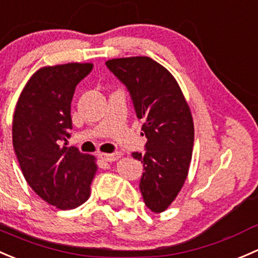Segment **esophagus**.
I'll return each instance as SVG.
<instances>
[{
    "label": "esophagus",
    "mask_w": 258,
    "mask_h": 258,
    "mask_svg": "<svg viewBox=\"0 0 258 258\" xmlns=\"http://www.w3.org/2000/svg\"><path fill=\"white\" fill-rule=\"evenodd\" d=\"M99 157L105 162H114V160H118L120 158V154L119 153H101V154H99Z\"/></svg>",
    "instance_id": "esophagus-1"
}]
</instances>
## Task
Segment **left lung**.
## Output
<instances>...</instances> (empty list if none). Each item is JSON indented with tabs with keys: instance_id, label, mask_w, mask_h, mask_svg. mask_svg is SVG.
Here are the masks:
<instances>
[{
	"instance_id": "left-lung-1",
	"label": "left lung",
	"mask_w": 258,
	"mask_h": 258,
	"mask_svg": "<svg viewBox=\"0 0 258 258\" xmlns=\"http://www.w3.org/2000/svg\"><path fill=\"white\" fill-rule=\"evenodd\" d=\"M109 70L126 86L137 116L144 124V154L140 192L145 206L164 212L182 189L192 160L195 125L190 109L174 76L147 56L106 61Z\"/></svg>"
}]
</instances>
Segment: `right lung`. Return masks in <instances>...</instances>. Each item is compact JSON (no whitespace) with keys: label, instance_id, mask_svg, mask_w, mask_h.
Here are the masks:
<instances>
[{"label":"right lung","instance_id":"right-lung-1","mask_svg":"<svg viewBox=\"0 0 258 258\" xmlns=\"http://www.w3.org/2000/svg\"><path fill=\"white\" fill-rule=\"evenodd\" d=\"M91 70L90 62L39 69L15 109L12 142L22 174L39 197L58 210L85 203L98 170L94 155L66 147L75 88Z\"/></svg>","mask_w":258,"mask_h":258}]
</instances>
